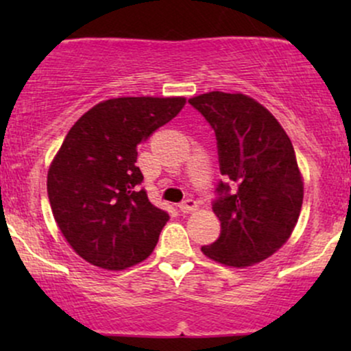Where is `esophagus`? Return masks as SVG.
Segmentation results:
<instances>
[{
  "label": "esophagus",
  "mask_w": 351,
  "mask_h": 351,
  "mask_svg": "<svg viewBox=\"0 0 351 351\" xmlns=\"http://www.w3.org/2000/svg\"><path fill=\"white\" fill-rule=\"evenodd\" d=\"M178 208H180L181 213H191V211H195L196 208H198V203H196V201L193 198H186L183 201V203L178 204Z\"/></svg>",
  "instance_id": "34e87169"
}]
</instances>
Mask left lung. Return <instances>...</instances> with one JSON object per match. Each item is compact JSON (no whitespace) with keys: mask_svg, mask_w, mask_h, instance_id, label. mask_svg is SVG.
Wrapping results in <instances>:
<instances>
[{"mask_svg":"<svg viewBox=\"0 0 351 351\" xmlns=\"http://www.w3.org/2000/svg\"><path fill=\"white\" fill-rule=\"evenodd\" d=\"M188 102L215 130L225 180L213 201L221 234L201 251L232 267L261 263L287 243L300 215L304 183L291 138L247 95L208 92Z\"/></svg>","mask_w":351,"mask_h":351,"instance_id":"left-lung-1","label":"left lung"}]
</instances>
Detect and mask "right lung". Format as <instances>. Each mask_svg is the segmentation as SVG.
I'll return each mask as SVG.
<instances>
[{
	"mask_svg": "<svg viewBox=\"0 0 351 351\" xmlns=\"http://www.w3.org/2000/svg\"><path fill=\"white\" fill-rule=\"evenodd\" d=\"M184 97H120L86 112L47 173L52 215L87 263L122 271L150 256L168 213L150 203L138 145L180 114Z\"/></svg>",
	"mask_w": 351,
	"mask_h": 351,
	"instance_id": "1",
	"label": "right lung"
}]
</instances>
